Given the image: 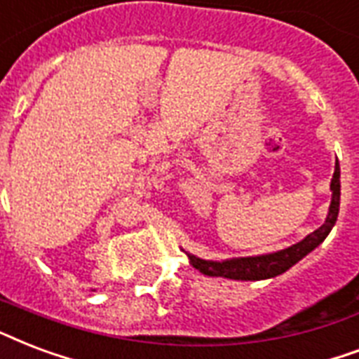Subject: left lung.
Returning a JSON list of instances; mask_svg holds the SVG:
<instances>
[{
    "instance_id": "1",
    "label": "left lung",
    "mask_w": 359,
    "mask_h": 359,
    "mask_svg": "<svg viewBox=\"0 0 359 359\" xmlns=\"http://www.w3.org/2000/svg\"><path fill=\"white\" fill-rule=\"evenodd\" d=\"M332 191V205H330V212H327L325 222L297 245L284 248V250L275 254L254 256V258L228 259V262H207V259L196 258L191 254H188V259L196 269L201 271L203 275H209V277H226L233 278V280H262V278L277 277L284 271H288L294 264H297L301 258H305L311 250H314L327 237V233L332 231V228L337 222L339 199H341V169H339V161L335 163V171H333Z\"/></svg>"
}]
</instances>
